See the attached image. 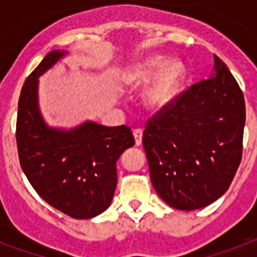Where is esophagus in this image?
<instances>
[{
    "label": "esophagus",
    "instance_id": "1",
    "mask_svg": "<svg viewBox=\"0 0 257 257\" xmlns=\"http://www.w3.org/2000/svg\"><path fill=\"white\" fill-rule=\"evenodd\" d=\"M133 136H135L136 145L140 147V145L143 144V129H135V131H133Z\"/></svg>",
    "mask_w": 257,
    "mask_h": 257
}]
</instances>
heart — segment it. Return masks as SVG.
Here are the masks:
<instances>
[{
  "label": "heart",
  "instance_id": "heart-1",
  "mask_svg": "<svg viewBox=\"0 0 257 257\" xmlns=\"http://www.w3.org/2000/svg\"><path fill=\"white\" fill-rule=\"evenodd\" d=\"M185 74V64L179 59L168 62L165 56L154 55L133 64L125 74L124 83L129 88H140L152 81L144 95V104L148 109L158 112L176 97Z\"/></svg>",
  "mask_w": 257,
  "mask_h": 257
}]
</instances>
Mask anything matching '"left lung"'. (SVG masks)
I'll list each match as a JSON object with an SVG mask.
<instances>
[{"label":"left lung","instance_id":"left-lung-1","mask_svg":"<svg viewBox=\"0 0 257 257\" xmlns=\"http://www.w3.org/2000/svg\"><path fill=\"white\" fill-rule=\"evenodd\" d=\"M245 104L228 67L212 74L148 121L143 144L150 179L169 206L193 211L230 187L241 161Z\"/></svg>","mask_w":257,"mask_h":257}]
</instances>
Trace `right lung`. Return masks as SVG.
<instances>
[{
  "label": "right lung",
  "instance_id": "add662e5",
  "mask_svg": "<svg viewBox=\"0 0 257 257\" xmlns=\"http://www.w3.org/2000/svg\"><path fill=\"white\" fill-rule=\"evenodd\" d=\"M68 51L53 50L26 79L17 116L21 168L39 197L75 219H91L109 207L117 185L116 162L135 145L131 128L87 120L74 128L50 126L38 100L39 78Z\"/></svg>",
  "mask_w": 257,
  "mask_h": 257
}]
</instances>
